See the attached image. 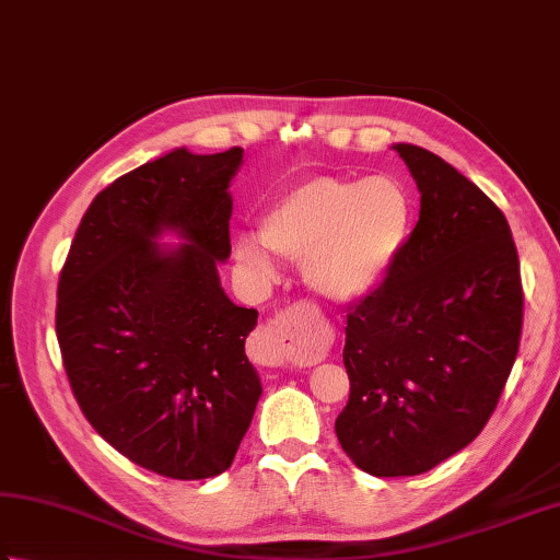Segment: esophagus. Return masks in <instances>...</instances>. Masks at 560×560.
<instances>
[{
  "mask_svg": "<svg viewBox=\"0 0 560 560\" xmlns=\"http://www.w3.org/2000/svg\"><path fill=\"white\" fill-rule=\"evenodd\" d=\"M315 339V330L308 317L299 311H281L273 320L261 325L255 335L261 364L283 366L293 357L308 352Z\"/></svg>",
  "mask_w": 560,
  "mask_h": 560,
  "instance_id": "34e87169",
  "label": "esophagus"
}]
</instances>
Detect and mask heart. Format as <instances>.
Instances as JSON below:
<instances>
[{
  "instance_id": "heart-1",
  "label": "heart",
  "mask_w": 560,
  "mask_h": 560,
  "mask_svg": "<svg viewBox=\"0 0 560 560\" xmlns=\"http://www.w3.org/2000/svg\"><path fill=\"white\" fill-rule=\"evenodd\" d=\"M412 201L388 174L366 179L313 177L291 186L261 215L259 240L269 252L303 261L305 281L330 301L364 299L386 281L410 243ZM243 235L235 255L267 273L269 259Z\"/></svg>"
}]
</instances>
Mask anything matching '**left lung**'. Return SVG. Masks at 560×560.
Wrapping results in <instances>:
<instances>
[{
    "instance_id": "left-lung-1",
    "label": "left lung",
    "mask_w": 560,
    "mask_h": 560,
    "mask_svg": "<svg viewBox=\"0 0 560 560\" xmlns=\"http://www.w3.org/2000/svg\"><path fill=\"white\" fill-rule=\"evenodd\" d=\"M420 221L378 289L349 305V400L335 422L352 462L418 476L476 440L520 352L524 291L505 213L434 152L396 145Z\"/></svg>"
}]
</instances>
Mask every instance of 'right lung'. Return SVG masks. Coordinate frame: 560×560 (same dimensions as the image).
<instances>
[{"label": "right lung", "mask_w": 560, "mask_h": 560, "mask_svg": "<svg viewBox=\"0 0 560 560\" xmlns=\"http://www.w3.org/2000/svg\"><path fill=\"white\" fill-rule=\"evenodd\" d=\"M243 148L174 150L118 177L86 208L58 281L55 332L74 400L94 430L152 474L230 468L261 396L245 354L257 311L218 279L230 257L228 186ZM190 240L162 253L151 237Z\"/></svg>", "instance_id": "1"}]
</instances>
